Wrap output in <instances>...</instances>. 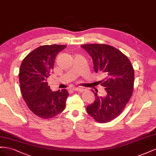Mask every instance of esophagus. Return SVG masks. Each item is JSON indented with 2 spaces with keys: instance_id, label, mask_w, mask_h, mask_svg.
I'll use <instances>...</instances> for the list:
<instances>
[{
  "instance_id": "esophagus-1",
  "label": "esophagus",
  "mask_w": 156,
  "mask_h": 156,
  "mask_svg": "<svg viewBox=\"0 0 156 156\" xmlns=\"http://www.w3.org/2000/svg\"><path fill=\"white\" fill-rule=\"evenodd\" d=\"M73 90L74 91H79V92H82L83 91V89L82 87H74Z\"/></svg>"
}]
</instances>
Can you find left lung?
Masks as SVG:
<instances>
[{"instance_id":"obj_1","label":"left lung","mask_w":156,"mask_h":156,"mask_svg":"<svg viewBox=\"0 0 156 156\" xmlns=\"http://www.w3.org/2000/svg\"><path fill=\"white\" fill-rule=\"evenodd\" d=\"M81 47L91 57L95 73L104 74L99 81L106 91L104 97L94 92L95 100L87 106L88 114L99 123H106L121 114L132 95L134 69L128 57L106 44H84Z\"/></svg>"}]
</instances>
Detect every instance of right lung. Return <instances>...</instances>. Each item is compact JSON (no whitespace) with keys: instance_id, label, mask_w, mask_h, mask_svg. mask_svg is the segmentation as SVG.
Masks as SVG:
<instances>
[{"instance_id":"obj_1","label":"right lung","mask_w":156,"mask_h":156,"mask_svg":"<svg viewBox=\"0 0 156 156\" xmlns=\"http://www.w3.org/2000/svg\"><path fill=\"white\" fill-rule=\"evenodd\" d=\"M65 45L41 46L29 53L20 66V90L29 109L42 119L53 118L64 110L67 90L52 91L46 82L54 66L56 55Z\"/></svg>"}]
</instances>
